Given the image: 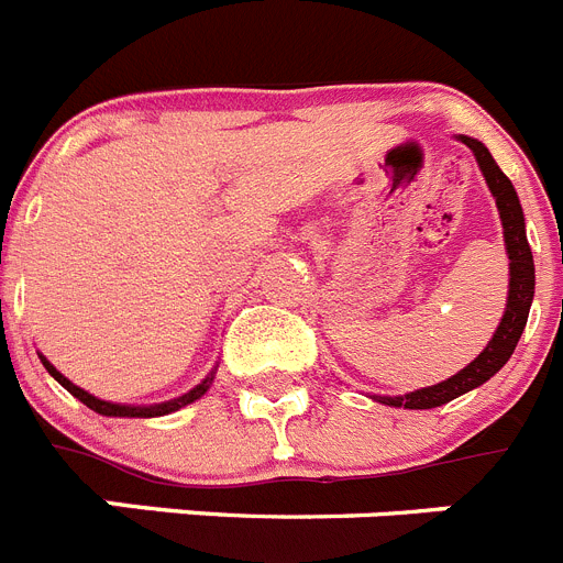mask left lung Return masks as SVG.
Here are the masks:
<instances>
[{"mask_svg": "<svg viewBox=\"0 0 563 563\" xmlns=\"http://www.w3.org/2000/svg\"><path fill=\"white\" fill-rule=\"evenodd\" d=\"M460 141L465 143L471 152H474L476 163H479L482 174H485V183L494 194L496 208H499V220L505 228V245H507V258H510V290H507V307L505 316H501L499 327H496L494 338L487 341L485 350L479 352V357L467 363L465 369L456 372L449 380L434 383L429 389H417L409 395L400 397H377L372 395V400L386 402V406H397V409H437L442 402L454 400V397L465 395V391L476 389L485 380L496 375V372L510 361L516 343H519L521 332H525L527 316H530V305H533L536 292V265H533V251L527 245L525 233V213H521L519 194H516L514 183L507 180L505 172L496 166V161L490 157L485 146L467 134H460Z\"/></svg>", "mask_w": 563, "mask_h": 563, "instance_id": "left-lung-1", "label": "left lung"}]
</instances>
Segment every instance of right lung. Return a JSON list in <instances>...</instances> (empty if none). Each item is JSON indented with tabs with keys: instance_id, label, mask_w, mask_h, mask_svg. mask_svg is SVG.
Masks as SVG:
<instances>
[{
	"instance_id": "1",
	"label": "right lung",
	"mask_w": 563,
	"mask_h": 563,
	"mask_svg": "<svg viewBox=\"0 0 563 563\" xmlns=\"http://www.w3.org/2000/svg\"><path fill=\"white\" fill-rule=\"evenodd\" d=\"M38 357H42L44 369H47L49 375L56 377V380L62 383V386L69 391V395L78 397V400H81L84 406H89V409L98 411V415H103V417H163V415H172V411L183 409V406H188V402L200 400V397L206 395L208 389H211L213 375H217V369H213L211 375H208L206 380L200 383V386H194L191 391H186V395H183V397H174V400L154 402V406H123V402H109V400H101V397H96V395H89V391H84L81 386H76V383H73V380H67V377H64L62 372H58L56 366H53V363L47 361V357H44V355H38Z\"/></svg>"
}]
</instances>
